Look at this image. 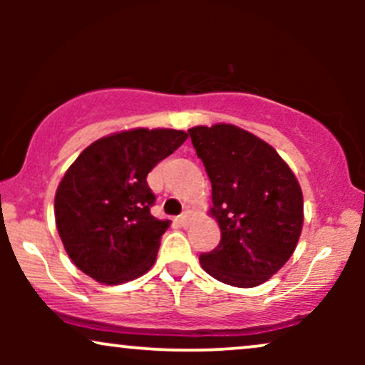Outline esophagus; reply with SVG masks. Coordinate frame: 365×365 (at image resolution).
I'll return each instance as SVG.
<instances>
[{"mask_svg":"<svg viewBox=\"0 0 365 365\" xmlns=\"http://www.w3.org/2000/svg\"><path fill=\"white\" fill-rule=\"evenodd\" d=\"M188 220H190V211L182 212V215L177 217V221H178L180 226H187L188 225Z\"/></svg>","mask_w":365,"mask_h":365,"instance_id":"esophagus-1","label":"esophagus"}]
</instances>
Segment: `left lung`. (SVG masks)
<instances>
[{"label": "left lung", "mask_w": 365, "mask_h": 365, "mask_svg": "<svg viewBox=\"0 0 365 365\" xmlns=\"http://www.w3.org/2000/svg\"><path fill=\"white\" fill-rule=\"evenodd\" d=\"M212 187V215L221 240L200 254L217 282L252 288L292 257L304 223V199L295 175L269 144L235 125L188 130Z\"/></svg>", "instance_id": "left-lung-1"}]
</instances>
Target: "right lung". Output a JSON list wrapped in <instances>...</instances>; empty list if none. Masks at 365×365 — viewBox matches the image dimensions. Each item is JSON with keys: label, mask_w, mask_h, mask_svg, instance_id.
I'll use <instances>...</instances> for the list:
<instances>
[{"label": "right lung", "mask_w": 365, "mask_h": 365, "mask_svg": "<svg viewBox=\"0 0 365 365\" xmlns=\"http://www.w3.org/2000/svg\"><path fill=\"white\" fill-rule=\"evenodd\" d=\"M187 133L135 128L83 149L58 185L56 228L75 266L104 284L139 278L156 261L170 221L150 215L156 195L148 173Z\"/></svg>", "instance_id": "1"}]
</instances>
